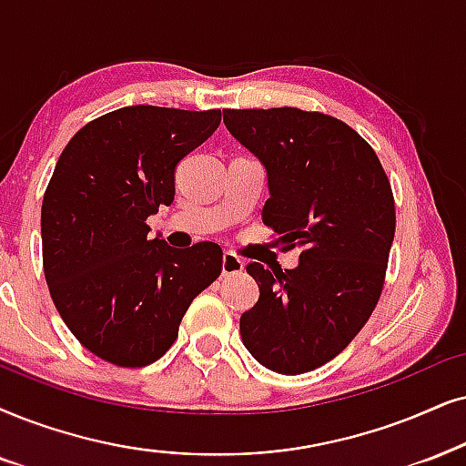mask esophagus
<instances>
[{
  "mask_svg": "<svg viewBox=\"0 0 466 466\" xmlns=\"http://www.w3.org/2000/svg\"><path fill=\"white\" fill-rule=\"evenodd\" d=\"M243 268H245V262L240 260L237 253H232V251L223 253V264H221V273H223V277L243 273Z\"/></svg>",
  "mask_w": 466,
  "mask_h": 466,
  "instance_id": "obj_1",
  "label": "esophagus"
}]
</instances>
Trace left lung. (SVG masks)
<instances>
[{
  "instance_id": "8db88e82",
  "label": "left lung",
  "mask_w": 466,
  "mask_h": 466,
  "mask_svg": "<svg viewBox=\"0 0 466 466\" xmlns=\"http://www.w3.org/2000/svg\"><path fill=\"white\" fill-rule=\"evenodd\" d=\"M223 122L264 163L262 219L297 268L247 264L260 299L240 316L243 344L279 374H305L361 331L385 286L396 234L391 182L372 146L338 117L297 107L226 109Z\"/></svg>"
}]
</instances>
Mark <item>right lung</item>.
I'll use <instances>...</instances> for the list:
<instances>
[{"instance_id":"1","label":"right lung","mask_w":466,"mask_h":466,"mask_svg":"<svg viewBox=\"0 0 466 466\" xmlns=\"http://www.w3.org/2000/svg\"><path fill=\"white\" fill-rule=\"evenodd\" d=\"M221 109L133 105L68 141L40 210L43 268L70 333L117 368H144L178 338L193 299L221 275L219 245L148 240L150 215L174 202V169L217 131Z\"/></svg>"}]
</instances>
